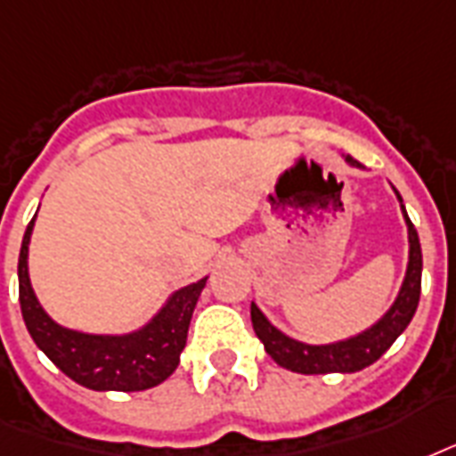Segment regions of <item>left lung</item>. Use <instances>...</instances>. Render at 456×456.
Here are the masks:
<instances>
[{
    "label": "left lung",
    "instance_id": "left-lung-1",
    "mask_svg": "<svg viewBox=\"0 0 456 456\" xmlns=\"http://www.w3.org/2000/svg\"><path fill=\"white\" fill-rule=\"evenodd\" d=\"M347 161L352 166H359V161H354L352 157H347ZM402 211H404V204H402ZM404 218H407L409 228L407 276H404L402 290L395 299V305L390 306V312L376 326L363 330L362 335L349 338V340L333 342V345H305V342L292 340V338L281 333L278 328L271 326L266 316L252 305L254 333L264 342V347H266L273 362L295 373H306V376H316V373H354L371 366L373 362H379L383 352L409 326V321H411L416 306H419V297H421V242H419V232H416L414 224L409 221L407 211H404Z\"/></svg>",
    "mask_w": 456,
    "mask_h": 456
}]
</instances>
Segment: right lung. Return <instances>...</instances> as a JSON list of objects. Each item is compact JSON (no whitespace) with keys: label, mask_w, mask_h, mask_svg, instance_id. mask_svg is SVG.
<instances>
[{"label":"right lung","mask_w":456,"mask_h":456,"mask_svg":"<svg viewBox=\"0 0 456 456\" xmlns=\"http://www.w3.org/2000/svg\"><path fill=\"white\" fill-rule=\"evenodd\" d=\"M35 218L28 224L19 256V302L35 345L70 380L90 390L137 393L164 383L180 362L188 328L207 278L173 295L151 323L130 335H85L56 326L42 312L28 278V242Z\"/></svg>","instance_id":"obj_1"}]
</instances>
